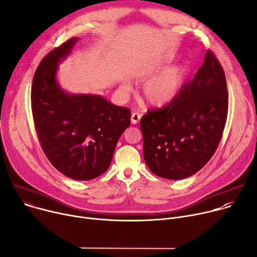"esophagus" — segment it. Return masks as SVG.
I'll return each mask as SVG.
<instances>
[{
    "instance_id": "1",
    "label": "esophagus",
    "mask_w": 257,
    "mask_h": 257,
    "mask_svg": "<svg viewBox=\"0 0 257 257\" xmlns=\"http://www.w3.org/2000/svg\"><path fill=\"white\" fill-rule=\"evenodd\" d=\"M141 118H142V114L141 113H138L136 111L132 112V114H131V123L134 124V125L137 124L139 122V120H141Z\"/></svg>"
}]
</instances>
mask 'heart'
Masks as SVG:
<instances>
[{"instance_id": "1", "label": "heart", "mask_w": 257, "mask_h": 257, "mask_svg": "<svg viewBox=\"0 0 257 257\" xmlns=\"http://www.w3.org/2000/svg\"><path fill=\"white\" fill-rule=\"evenodd\" d=\"M173 58L168 56L150 65L138 75L141 80H149L144 88L143 94L148 103L154 106H164L169 104L177 96L184 79L186 69L182 65H173L168 68ZM122 89L128 91V82L122 84Z\"/></svg>"}]
</instances>
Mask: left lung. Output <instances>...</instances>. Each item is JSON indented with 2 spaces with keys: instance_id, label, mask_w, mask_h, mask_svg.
<instances>
[{
  "instance_id": "left-lung-1",
  "label": "left lung",
  "mask_w": 257,
  "mask_h": 257,
  "mask_svg": "<svg viewBox=\"0 0 257 257\" xmlns=\"http://www.w3.org/2000/svg\"><path fill=\"white\" fill-rule=\"evenodd\" d=\"M228 107L221 64L207 51L202 66L178 95L141 120L144 157L156 175L173 180L201 170L214 155L224 129Z\"/></svg>"
}]
</instances>
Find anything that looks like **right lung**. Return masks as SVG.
I'll return each mask as SVG.
<instances>
[{
	"label": "right lung",
	"instance_id": "right-lung-1",
	"mask_svg": "<svg viewBox=\"0 0 257 257\" xmlns=\"http://www.w3.org/2000/svg\"><path fill=\"white\" fill-rule=\"evenodd\" d=\"M79 39H69L43 58L33 80L32 109L51 164L69 178L90 180L108 169L131 112L100 95L72 94L60 87L58 63L72 53Z\"/></svg>",
	"mask_w": 257,
	"mask_h": 257
}]
</instances>
